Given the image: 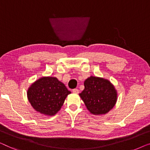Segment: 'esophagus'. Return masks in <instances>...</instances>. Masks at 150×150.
Here are the masks:
<instances>
[{"instance_id":"34e87169","label":"esophagus","mask_w":150,"mask_h":150,"mask_svg":"<svg viewBox=\"0 0 150 150\" xmlns=\"http://www.w3.org/2000/svg\"><path fill=\"white\" fill-rule=\"evenodd\" d=\"M73 93H75V94H79V90H78V89H77V88H75V89H73Z\"/></svg>"}]
</instances>
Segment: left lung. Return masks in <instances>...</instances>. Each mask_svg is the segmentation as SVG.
<instances>
[{"label":"left lung","mask_w":150,"mask_h":150,"mask_svg":"<svg viewBox=\"0 0 150 150\" xmlns=\"http://www.w3.org/2000/svg\"><path fill=\"white\" fill-rule=\"evenodd\" d=\"M84 86L79 96L92 114H105L115 106L117 91L109 80L91 76L85 80Z\"/></svg>","instance_id":"obj_1"}]
</instances>
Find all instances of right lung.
Returning a JSON list of instances; mask_svg holds the SVG:
<instances>
[{"instance_id": "1", "label": "right lung", "mask_w": 150, "mask_h": 150, "mask_svg": "<svg viewBox=\"0 0 150 150\" xmlns=\"http://www.w3.org/2000/svg\"><path fill=\"white\" fill-rule=\"evenodd\" d=\"M69 94L71 92L56 77H43L29 87L27 97L37 112L52 116L61 109Z\"/></svg>"}]
</instances>
